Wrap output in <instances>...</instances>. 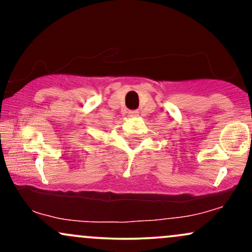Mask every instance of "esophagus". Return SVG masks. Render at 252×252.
Wrapping results in <instances>:
<instances>
[{
    "mask_svg": "<svg viewBox=\"0 0 252 252\" xmlns=\"http://www.w3.org/2000/svg\"><path fill=\"white\" fill-rule=\"evenodd\" d=\"M129 116H130V117H136V116H138V112L136 111V110H134V111H129Z\"/></svg>",
    "mask_w": 252,
    "mask_h": 252,
    "instance_id": "esophagus-1",
    "label": "esophagus"
}]
</instances>
